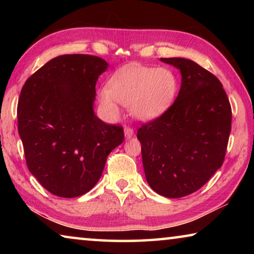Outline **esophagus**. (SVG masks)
<instances>
[{
	"instance_id": "obj_1",
	"label": "esophagus",
	"mask_w": 254,
	"mask_h": 254,
	"mask_svg": "<svg viewBox=\"0 0 254 254\" xmlns=\"http://www.w3.org/2000/svg\"><path fill=\"white\" fill-rule=\"evenodd\" d=\"M124 134H126L127 139H130L134 134V130L131 127H126V128H124Z\"/></svg>"
}]
</instances>
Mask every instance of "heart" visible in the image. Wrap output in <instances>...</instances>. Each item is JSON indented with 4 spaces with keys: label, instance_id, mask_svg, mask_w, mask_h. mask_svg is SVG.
Returning <instances> with one entry per match:
<instances>
[{
    "label": "heart",
    "instance_id": "1",
    "mask_svg": "<svg viewBox=\"0 0 254 254\" xmlns=\"http://www.w3.org/2000/svg\"><path fill=\"white\" fill-rule=\"evenodd\" d=\"M178 80L165 68L128 65L115 71L100 92L102 104L111 115L119 114V103L128 105L131 114L151 120L168 110L177 92Z\"/></svg>",
    "mask_w": 254,
    "mask_h": 254
}]
</instances>
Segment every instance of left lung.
Segmentation results:
<instances>
[{
    "instance_id": "8db88e82",
    "label": "left lung",
    "mask_w": 254,
    "mask_h": 254,
    "mask_svg": "<svg viewBox=\"0 0 254 254\" xmlns=\"http://www.w3.org/2000/svg\"><path fill=\"white\" fill-rule=\"evenodd\" d=\"M178 68L182 86L165 113L137 130L149 186L179 198L198 190L224 162L232 109L221 81L185 58H161Z\"/></svg>"
}]
</instances>
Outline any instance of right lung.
Here are the masks:
<instances>
[{"instance_id":"obj_1","label":"right lung","mask_w":254,"mask_h":254,"mask_svg":"<svg viewBox=\"0 0 254 254\" xmlns=\"http://www.w3.org/2000/svg\"><path fill=\"white\" fill-rule=\"evenodd\" d=\"M107 66L96 56H58L21 89L18 131L28 169L56 196L91 190L124 140L121 126L106 124L93 111L96 81Z\"/></svg>"}]
</instances>
